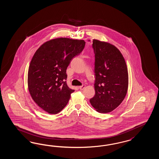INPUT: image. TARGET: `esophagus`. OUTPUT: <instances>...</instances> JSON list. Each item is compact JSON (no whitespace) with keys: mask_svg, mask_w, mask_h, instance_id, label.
<instances>
[{"mask_svg":"<svg viewBox=\"0 0 159 159\" xmlns=\"http://www.w3.org/2000/svg\"><path fill=\"white\" fill-rule=\"evenodd\" d=\"M85 88V85H82V86L79 87V89H81V90H82V89H84Z\"/></svg>","mask_w":159,"mask_h":159,"instance_id":"obj_1","label":"esophagus"}]
</instances>
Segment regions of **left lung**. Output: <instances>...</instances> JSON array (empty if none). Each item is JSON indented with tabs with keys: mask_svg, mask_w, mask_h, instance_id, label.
<instances>
[{
	"mask_svg": "<svg viewBox=\"0 0 159 159\" xmlns=\"http://www.w3.org/2000/svg\"><path fill=\"white\" fill-rule=\"evenodd\" d=\"M95 62V94L89 101L99 113L111 112L122 102L128 88V68L117 47L93 40Z\"/></svg>",
	"mask_w": 159,
	"mask_h": 159,
	"instance_id": "left-lung-1",
	"label": "left lung"
}]
</instances>
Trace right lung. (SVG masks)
<instances>
[{
    "mask_svg": "<svg viewBox=\"0 0 159 159\" xmlns=\"http://www.w3.org/2000/svg\"><path fill=\"white\" fill-rule=\"evenodd\" d=\"M85 44L83 40L57 38L34 53L28 71V89L33 101L47 112L57 114L67 105L74 90L67 85L66 70Z\"/></svg>",
    "mask_w": 159,
    "mask_h": 159,
    "instance_id": "obj_1",
    "label": "right lung"
}]
</instances>
